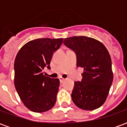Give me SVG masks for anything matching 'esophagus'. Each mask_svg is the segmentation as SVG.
<instances>
[{"instance_id": "34e87169", "label": "esophagus", "mask_w": 127, "mask_h": 127, "mask_svg": "<svg viewBox=\"0 0 127 127\" xmlns=\"http://www.w3.org/2000/svg\"><path fill=\"white\" fill-rule=\"evenodd\" d=\"M59 80H60V82H61V83L63 82L64 80V78H63V77H59Z\"/></svg>"}]
</instances>
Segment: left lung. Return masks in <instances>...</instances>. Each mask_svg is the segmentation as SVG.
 Listing matches in <instances>:
<instances>
[{"mask_svg":"<svg viewBox=\"0 0 127 127\" xmlns=\"http://www.w3.org/2000/svg\"><path fill=\"white\" fill-rule=\"evenodd\" d=\"M63 43L77 56V66L84 69L80 82H75L71 97L75 105L94 110L105 103L113 82L112 60L104 45L85 36L64 39Z\"/></svg>","mask_w":127,"mask_h":127,"instance_id":"8db88e82","label":"left lung"}]
</instances>
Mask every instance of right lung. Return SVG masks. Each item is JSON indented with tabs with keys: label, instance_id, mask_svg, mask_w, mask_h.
Masks as SVG:
<instances>
[{
	"label": "right lung",
	"instance_id": "right-lung-1",
	"mask_svg": "<svg viewBox=\"0 0 127 127\" xmlns=\"http://www.w3.org/2000/svg\"><path fill=\"white\" fill-rule=\"evenodd\" d=\"M63 39H37L26 43L16 56L14 84L24 105L34 112L50 110L55 105L60 81L45 76L54 52Z\"/></svg>",
	"mask_w": 127,
	"mask_h": 127
}]
</instances>
